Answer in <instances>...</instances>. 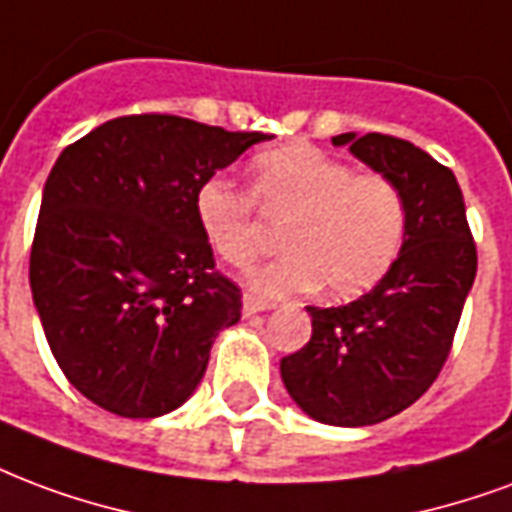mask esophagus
<instances>
[{
  "mask_svg": "<svg viewBox=\"0 0 512 512\" xmlns=\"http://www.w3.org/2000/svg\"><path fill=\"white\" fill-rule=\"evenodd\" d=\"M266 309H271V304L268 301H260V298H255V295H244V317H252V314L257 312H266Z\"/></svg>",
  "mask_w": 512,
  "mask_h": 512,
  "instance_id": "obj_1",
  "label": "esophagus"
}]
</instances>
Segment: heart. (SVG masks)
<instances>
[{
	"label": "heart",
	"mask_w": 512,
	"mask_h": 512,
	"mask_svg": "<svg viewBox=\"0 0 512 512\" xmlns=\"http://www.w3.org/2000/svg\"><path fill=\"white\" fill-rule=\"evenodd\" d=\"M252 195L211 176L195 189V222L227 266L244 268L260 252L257 208L285 222V255L249 276L252 290L271 298L323 285L344 301L372 290L401 255L407 238V200L382 173H355L309 143H290L252 160Z\"/></svg>",
	"instance_id": "obj_1"
}]
</instances>
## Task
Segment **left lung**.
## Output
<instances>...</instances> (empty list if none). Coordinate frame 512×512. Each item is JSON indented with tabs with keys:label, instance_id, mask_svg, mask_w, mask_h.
Listing matches in <instances>:
<instances>
[{
	"label": "left lung",
	"instance_id": "8db88e82",
	"mask_svg": "<svg viewBox=\"0 0 512 512\" xmlns=\"http://www.w3.org/2000/svg\"><path fill=\"white\" fill-rule=\"evenodd\" d=\"M333 146L399 184L407 200L401 255L372 293L306 306L312 339L279 363L287 393L328 426H372L429 391L450 355L478 252L453 170L410 140L344 132Z\"/></svg>",
	"mask_w": 512,
	"mask_h": 512
}]
</instances>
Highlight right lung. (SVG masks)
<instances>
[{"label": "right lung", "instance_id": "add662e5", "mask_svg": "<svg viewBox=\"0 0 512 512\" xmlns=\"http://www.w3.org/2000/svg\"><path fill=\"white\" fill-rule=\"evenodd\" d=\"M263 132L140 113L59 154L34 227L29 285L59 369L102 410L160 418L195 393L241 290L214 271L195 189Z\"/></svg>", "mask_w": 512, "mask_h": 512}]
</instances>
